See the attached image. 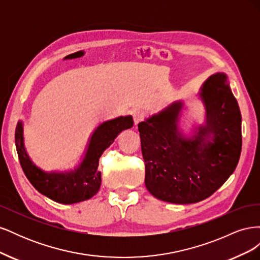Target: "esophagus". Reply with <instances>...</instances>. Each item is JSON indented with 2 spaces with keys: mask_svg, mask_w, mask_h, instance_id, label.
Instances as JSON below:
<instances>
[{
  "mask_svg": "<svg viewBox=\"0 0 260 260\" xmlns=\"http://www.w3.org/2000/svg\"><path fill=\"white\" fill-rule=\"evenodd\" d=\"M144 119V114L140 111H137L133 113V121H135V124L138 125L141 121H143Z\"/></svg>",
  "mask_w": 260,
  "mask_h": 260,
  "instance_id": "esophagus-1",
  "label": "esophagus"
}]
</instances>
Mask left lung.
Wrapping results in <instances>:
<instances>
[{"mask_svg": "<svg viewBox=\"0 0 260 260\" xmlns=\"http://www.w3.org/2000/svg\"><path fill=\"white\" fill-rule=\"evenodd\" d=\"M199 95L205 105L206 121L191 138L178 128L181 101L138 125L145 186L160 201L193 204L205 200L225 182L239 162L242 116L226 76H210Z\"/></svg>", "mask_w": 260, "mask_h": 260, "instance_id": "8db88e82", "label": "left lung"}]
</instances>
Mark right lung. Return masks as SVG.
<instances>
[{"mask_svg":"<svg viewBox=\"0 0 260 260\" xmlns=\"http://www.w3.org/2000/svg\"><path fill=\"white\" fill-rule=\"evenodd\" d=\"M132 125L131 116H120L101 123L93 132L81 164L75 170L65 172H45L31 161L23 144L21 121H18L15 130V144L21 168L36 190L54 202L75 204L89 200L99 192L100 157L122 130L130 129Z\"/></svg>","mask_w":260,"mask_h":260,"instance_id":"add662e5","label":"right lung"}]
</instances>
